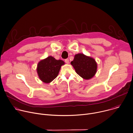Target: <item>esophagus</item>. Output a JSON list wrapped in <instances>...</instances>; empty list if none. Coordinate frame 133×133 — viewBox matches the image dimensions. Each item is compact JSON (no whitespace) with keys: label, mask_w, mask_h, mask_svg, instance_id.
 Here are the masks:
<instances>
[{"label":"esophagus","mask_w":133,"mask_h":133,"mask_svg":"<svg viewBox=\"0 0 133 133\" xmlns=\"http://www.w3.org/2000/svg\"><path fill=\"white\" fill-rule=\"evenodd\" d=\"M65 62L66 63H67V64H69V60L68 59H66L65 60Z\"/></svg>","instance_id":"esophagus-1"}]
</instances>
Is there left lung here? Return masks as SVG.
<instances>
[{"mask_svg": "<svg viewBox=\"0 0 133 133\" xmlns=\"http://www.w3.org/2000/svg\"><path fill=\"white\" fill-rule=\"evenodd\" d=\"M71 64L76 73L85 79L92 78L97 71V63L95 60L82 54L75 55Z\"/></svg>", "mask_w": 133, "mask_h": 133, "instance_id": "1", "label": "left lung"}]
</instances>
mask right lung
I'll return each mask as SVG.
<instances>
[{"label": "right lung", "instance_id": "add662e5", "mask_svg": "<svg viewBox=\"0 0 133 133\" xmlns=\"http://www.w3.org/2000/svg\"><path fill=\"white\" fill-rule=\"evenodd\" d=\"M64 64L63 61L57 60L51 56L41 60L37 69L40 79L44 83H50L57 77L61 66Z\"/></svg>", "mask_w": 133, "mask_h": 133}]
</instances>
